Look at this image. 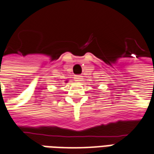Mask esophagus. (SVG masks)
<instances>
[{
  "mask_svg": "<svg viewBox=\"0 0 154 154\" xmlns=\"http://www.w3.org/2000/svg\"><path fill=\"white\" fill-rule=\"evenodd\" d=\"M82 79H83V78H82V76H75V77H74V80L76 82H80L82 81Z\"/></svg>",
  "mask_w": 154,
  "mask_h": 154,
  "instance_id": "1",
  "label": "esophagus"
}]
</instances>
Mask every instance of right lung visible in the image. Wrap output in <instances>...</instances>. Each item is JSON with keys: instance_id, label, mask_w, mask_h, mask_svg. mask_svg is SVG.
<instances>
[{"instance_id": "add662e5", "label": "right lung", "mask_w": 154, "mask_h": 154, "mask_svg": "<svg viewBox=\"0 0 154 154\" xmlns=\"http://www.w3.org/2000/svg\"><path fill=\"white\" fill-rule=\"evenodd\" d=\"M66 82H67V81H66Z\"/></svg>"}]
</instances>
